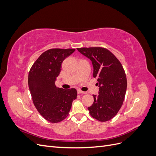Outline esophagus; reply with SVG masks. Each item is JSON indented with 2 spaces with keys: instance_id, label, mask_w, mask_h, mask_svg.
<instances>
[{
  "instance_id": "obj_1",
  "label": "esophagus",
  "mask_w": 156,
  "mask_h": 156,
  "mask_svg": "<svg viewBox=\"0 0 156 156\" xmlns=\"http://www.w3.org/2000/svg\"><path fill=\"white\" fill-rule=\"evenodd\" d=\"M77 93H78L79 94H86L85 92H83V91L81 90H77Z\"/></svg>"
}]
</instances>
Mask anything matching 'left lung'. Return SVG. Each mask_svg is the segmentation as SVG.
Masks as SVG:
<instances>
[{
  "instance_id": "8db88e82",
  "label": "left lung",
  "mask_w": 156,
  "mask_h": 156,
  "mask_svg": "<svg viewBox=\"0 0 156 156\" xmlns=\"http://www.w3.org/2000/svg\"><path fill=\"white\" fill-rule=\"evenodd\" d=\"M92 61L93 77L97 79L99 95H93V104L88 107L90 115L100 122L115 117L123 104L127 89L125 71L120 61L103 48H77Z\"/></svg>"
}]
</instances>
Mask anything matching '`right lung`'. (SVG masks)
Returning <instances> with one entry per match:
<instances>
[{"label": "right lung", "instance_id": "1", "mask_svg": "<svg viewBox=\"0 0 156 156\" xmlns=\"http://www.w3.org/2000/svg\"><path fill=\"white\" fill-rule=\"evenodd\" d=\"M74 49H51L44 52L29 71L28 83L32 101L44 119L58 123L69 114L77 92L73 88L64 90L56 87L55 81L61 71L64 60Z\"/></svg>", "mask_w": 156, "mask_h": 156}]
</instances>
